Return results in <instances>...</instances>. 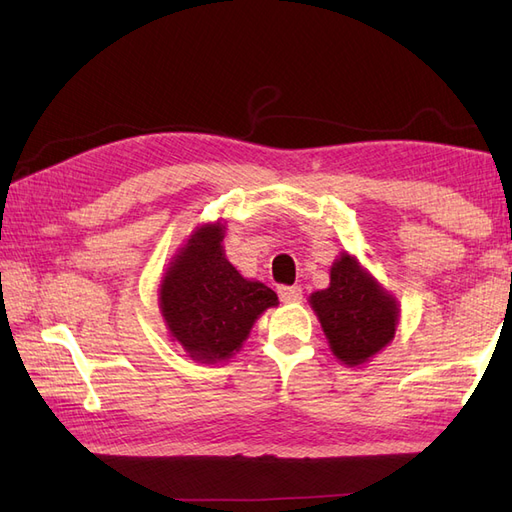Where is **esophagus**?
<instances>
[{
	"label": "esophagus",
	"instance_id": "obj_1",
	"mask_svg": "<svg viewBox=\"0 0 512 512\" xmlns=\"http://www.w3.org/2000/svg\"><path fill=\"white\" fill-rule=\"evenodd\" d=\"M277 294H280V299L284 303H301V299H303L301 286H282V288H277Z\"/></svg>",
	"mask_w": 512,
	"mask_h": 512
}]
</instances>
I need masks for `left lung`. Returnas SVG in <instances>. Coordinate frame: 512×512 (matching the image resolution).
<instances>
[{
	"label": "left lung",
	"mask_w": 512,
	"mask_h": 512,
	"mask_svg": "<svg viewBox=\"0 0 512 512\" xmlns=\"http://www.w3.org/2000/svg\"><path fill=\"white\" fill-rule=\"evenodd\" d=\"M335 359L361 367L393 342L399 301L352 254L342 252L331 265L329 288L309 294Z\"/></svg>",
	"instance_id": "8db88e82"
}]
</instances>
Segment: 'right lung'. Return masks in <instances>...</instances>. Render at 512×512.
I'll list each match as a JSON object with an SVG mask.
<instances>
[{
	"label": "right lung",
	"mask_w": 512,
	"mask_h": 512,
	"mask_svg": "<svg viewBox=\"0 0 512 512\" xmlns=\"http://www.w3.org/2000/svg\"><path fill=\"white\" fill-rule=\"evenodd\" d=\"M224 235L222 222L196 226L160 284V312L170 339L192 361L207 365L239 352L262 312L280 303L271 288L230 265Z\"/></svg>",
	"instance_id": "right-lung-1"
}]
</instances>
